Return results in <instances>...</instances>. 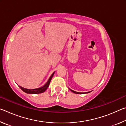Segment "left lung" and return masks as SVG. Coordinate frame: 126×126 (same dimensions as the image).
Returning a JSON list of instances; mask_svg holds the SVG:
<instances>
[{"label": "left lung", "mask_w": 126, "mask_h": 126, "mask_svg": "<svg viewBox=\"0 0 126 126\" xmlns=\"http://www.w3.org/2000/svg\"><path fill=\"white\" fill-rule=\"evenodd\" d=\"M70 90H71V92H73V93H76V94H85V93H89V92H91V91H90V92H85V93H81V92H76V91H73V90H72V89H71L70 88H69Z\"/></svg>", "instance_id": "1"}]
</instances>
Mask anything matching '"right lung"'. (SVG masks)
<instances>
[{"mask_svg": "<svg viewBox=\"0 0 126 126\" xmlns=\"http://www.w3.org/2000/svg\"><path fill=\"white\" fill-rule=\"evenodd\" d=\"M54 73H55V72H53V74H52V75H51V76L49 78V79L47 81V82L42 87H40V88H35V89H27V88H23V87H21V86H19V87L23 92H24L26 93H28V94H39V93H43L47 90V89L48 87H49V85L50 80H51V79H52V78L53 77V75H54Z\"/></svg>", "mask_w": 126, "mask_h": 126, "instance_id": "right-lung-1", "label": "right lung"}]
</instances>
